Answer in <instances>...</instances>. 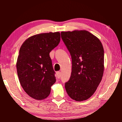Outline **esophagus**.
<instances>
[{"mask_svg":"<svg viewBox=\"0 0 122 122\" xmlns=\"http://www.w3.org/2000/svg\"><path fill=\"white\" fill-rule=\"evenodd\" d=\"M56 75H57V77L58 78H60L61 76V71H57L56 72Z\"/></svg>","mask_w":122,"mask_h":122,"instance_id":"esophagus-1","label":"esophagus"}]
</instances>
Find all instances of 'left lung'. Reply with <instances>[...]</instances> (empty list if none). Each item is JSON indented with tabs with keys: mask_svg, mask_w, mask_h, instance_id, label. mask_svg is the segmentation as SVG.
<instances>
[{
	"mask_svg": "<svg viewBox=\"0 0 122 122\" xmlns=\"http://www.w3.org/2000/svg\"><path fill=\"white\" fill-rule=\"evenodd\" d=\"M61 37L71 54V76L65 88L76 101L88 99L96 92L104 71V49L96 36L86 30L62 31Z\"/></svg>",
	"mask_w": 122,
	"mask_h": 122,
	"instance_id": "obj_1",
	"label": "left lung"
}]
</instances>
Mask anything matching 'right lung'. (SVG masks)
<instances>
[{"mask_svg": "<svg viewBox=\"0 0 122 122\" xmlns=\"http://www.w3.org/2000/svg\"><path fill=\"white\" fill-rule=\"evenodd\" d=\"M60 40L59 32L41 33L28 38L20 48L16 62L18 78L24 91L35 99L48 97L56 81L49 53Z\"/></svg>", "mask_w": 122, "mask_h": 122, "instance_id": "1", "label": "right lung"}]
</instances>
